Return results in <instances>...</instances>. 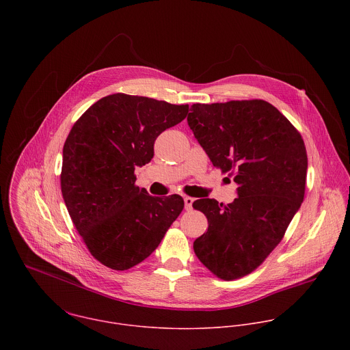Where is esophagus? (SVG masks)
<instances>
[{
	"instance_id": "1",
	"label": "esophagus",
	"mask_w": 350,
	"mask_h": 350,
	"mask_svg": "<svg viewBox=\"0 0 350 350\" xmlns=\"http://www.w3.org/2000/svg\"><path fill=\"white\" fill-rule=\"evenodd\" d=\"M193 202H194V200L191 197H185V208L191 210L193 208Z\"/></svg>"
}]
</instances>
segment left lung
Instances as JSON below:
<instances>
[{"label":"left lung","mask_w":350,"mask_h":350,"mask_svg":"<svg viewBox=\"0 0 350 350\" xmlns=\"http://www.w3.org/2000/svg\"><path fill=\"white\" fill-rule=\"evenodd\" d=\"M189 126L213 165L234 176L237 198L193 203L207 218L194 241L217 278L250 275L278 247L304 198L307 152L299 131L269 102L194 103Z\"/></svg>","instance_id":"1"}]
</instances>
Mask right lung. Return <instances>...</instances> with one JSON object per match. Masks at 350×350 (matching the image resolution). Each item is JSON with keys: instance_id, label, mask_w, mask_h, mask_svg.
<instances>
[{"instance_id": "obj_1", "label": "right lung", "mask_w": 350, "mask_h": 350, "mask_svg": "<svg viewBox=\"0 0 350 350\" xmlns=\"http://www.w3.org/2000/svg\"><path fill=\"white\" fill-rule=\"evenodd\" d=\"M189 105L110 94L71 128L60 187L83 243L100 264L129 269L156 250L185 207L180 196L152 197L136 186L135 167L150 163L153 144L186 118Z\"/></svg>"}]
</instances>
